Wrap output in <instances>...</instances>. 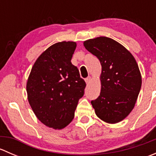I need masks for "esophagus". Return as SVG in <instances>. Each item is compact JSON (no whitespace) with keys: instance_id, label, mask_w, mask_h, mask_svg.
I'll return each instance as SVG.
<instances>
[{"instance_id":"1","label":"esophagus","mask_w":156,"mask_h":156,"mask_svg":"<svg viewBox=\"0 0 156 156\" xmlns=\"http://www.w3.org/2000/svg\"><path fill=\"white\" fill-rule=\"evenodd\" d=\"M90 80H91V78L90 76H88L87 78H85V82H86V84H89L90 83Z\"/></svg>"}]
</instances>
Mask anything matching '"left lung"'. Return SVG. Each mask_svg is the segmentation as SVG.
Returning <instances> with one entry per match:
<instances>
[{
  "label": "left lung",
  "mask_w": 156,
  "mask_h": 156,
  "mask_svg": "<svg viewBox=\"0 0 156 156\" xmlns=\"http://www.w3.org/2000/svg\"><path fill=\"white\" fill-rule=\"evenodd\" d=\"M102 66L101 91L91 101L96 115L107 123L121 122L132 111L142 84L140 72L134 57L119 42L99 37L84 42Z\"/></svg>",
  "instance_id": "obj_1"
}]
</instances>
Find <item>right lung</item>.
<instances>
[{"label": "right lung", "instance_id": "right-lung-1", "mask_svg": "<svg viewBox=\"0 0 156 156\" xmlns=\"http://www.w3.org/2000/svg\"><path fill=\"white\" fill-rule=\"evenodd\" d=\"M76 43L54 44L34 62L26 85L28 100L39 121L46 126L62 129L75 116L86 83L71 62Z\"/></svg>", "mask_w": 156, "mask_h": 156}]
</instances>
